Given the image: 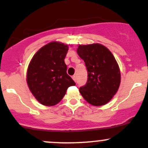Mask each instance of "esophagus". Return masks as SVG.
<instances>
[{
    "instance_id": "obj_1",
    "label": "esophagus",
    "mask_w": 148,
    "mask_h": 148,
    "mask_svg": "<svg viewBox=\"0 0 148 148\" xmlns=\"http://www.w3.org/2000/svg\"><path fill=\"white\" fill-rule=\"evenodd\" d=\"M73 79L74 81H76V75H73Z\"/></svg>"
}]
</instances>
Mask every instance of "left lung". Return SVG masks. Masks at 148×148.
<instances>
[{"mask_svg": "<svg viewBox=\"0 0 148 148\" xmlns=\"http://www.w3.org/2000/svg\"><path fill=\"white\" fill-rule=\"evenodd\" d=\"M77 52L84 60L88 71L86 84L79 88L80 94L93 106L106 104L120 85V71L114 57L100 44L79 45Z\"/></svg>", "mask_w": 148, "mask_h": 148, "instance_id": "obj_1", "label": "left lung"}]
</instances>
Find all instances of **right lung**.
<instances>
[{
    "mask_svg": "<svg viewBox=\"0 0 148 148\" xmlns=\"http://www.w3.org/2000/svg\"><path fill=\"white\" fill-rule=\"evenodd\" d=\"M68 46L52 42L42 47L34 55L28 67L26 81L36 100L45 106L59 103L68 87L75 83L67 74L65 63Z\"/></svg>",
    "mask_w": 148,
    "mask_h": 148,
    "instance_id": "obj_1",
    "label": "right lung"
}]
</instances>
